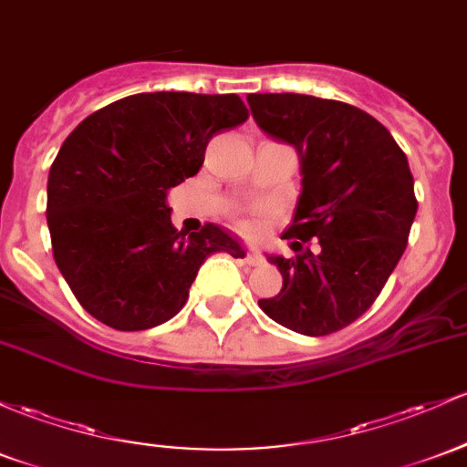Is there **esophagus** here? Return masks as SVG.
I'll use <instances>...</instances> for the list:
<instances>
[{"instance_id": "34e87169", "label": "esophagus", "mask_w": 467, "mask_h": 467, "mask_svg": "<svg viewBox=\"0 0 467 467\" xmlns=\"http://www.w3.org/2000/svg\"><path fill=\"white\" fill-rule=\"evenodd\" d=\"M244 259H245V264H248V265L264 264V257H261L257 250H245V257Z\"/></svg>"}]
</instances>
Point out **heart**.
<instances>
[{
    "instance_id": "heart-1",
    "label": "heart",
    "mask_w": 467,
    "mask_h": 467,
    "mask_svg": "<svg viewBox=\"0 0 467 467\" xmlns=\"http://www.w3.org/2000/svg\"><path fill=\"white\" fill-rule=\"evenodd\" d=\"M239 230L245 234H259L261 223L254 222V219H244V222H239Z\"/></svg>"
}]
</instances>
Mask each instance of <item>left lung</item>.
<instances>
[{
	"label": "left lung",
	"instance_id": "left-lung-1",
	"mask_svg": "<svg viewBox=\"0 0 467 467\" xmlns=\"http://www.w3.org/2000/svg\"><path fill=\"white\" fill-rule=\"evenodd\" d=\"M253 117L301 159V194L284 239L296 259L270 257L281 292L259 308L288 330L324 337L357 321L406 250L417 214L406 152L361 109L310 95H248Z\"/></svg>",
	"mask_w": 467,
	"mask_h": 467
}]
</instances>
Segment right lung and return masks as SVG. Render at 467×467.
Instances as JSON below:
<instances>
[{"label":"right lung","mask_w":467,"mask_h":467,"mask_svg":"<svg viewBox=\"0 0 467 467\" xmlns=\"http://www.w3.org/2000/svg\"><path fill=\"white\" fill-rule=\"evenodd\" d=\"M248 119L237 95L141 92L86 117L48 175L53 257L88 315L135 332L172 319L213 253L244 257L217 225L177 233L168 192L194 177L217 132Z\"/></svg>","instance_id":"add662e5"}]
</instances>
